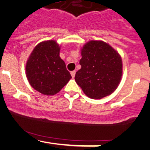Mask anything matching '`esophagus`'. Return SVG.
Here are the masks:
<instances>
[{"label":"esophagus","instance_id":"esophagus-1","mask_svg":"<svg viewBox=\"0 0 150 150\" xmlns=\"http://www.w3.org/2000/svg\"><path fill=\"white\" fill-rule=\"evenodd\" d=\"M75 73H76V72H75V70H73V71H71V73H70V74H71V76L73 77H75Z\"/></svg>","mask_w":150,"mask_h":150}]
</instances>
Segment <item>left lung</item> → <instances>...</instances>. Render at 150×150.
<instances>
[{
    "instance_id": "left-lung-1",
    "label": "left lung",
    "mask_w": 150,
    "mask_h": 150,
    "mask_svg": "<svg viewBox=\"0 0 150 150\" xmlns=\"http://www.w3.org/2000/svg\"><path fill=\"white\" fill-rule=\"evenodd\" d=\"M81 68L75 74L76 83L91 99H99L116 90L123 73L120 56L103 41H89L81 49Z\"/></svg>"
}]
</instances>
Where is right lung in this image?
<instances>
[{
	"mask_svg": "<svg viewBox=\"0 0 150 150\" xmlns=\"http://www.w3.org/2000/svg\"><path fill=\"white\" fill-rule=\"evenodd\" d=\"M60 47L54 40L44 41L34 47L26 64L30 85L44 95H54L69 82L71 75L59 56Z\"/></svg>",
	"mask_w": 150,
	"mask_h": 150,
	"instance_id": "add662e5",
	"label": "right lung"
}]
</instances>
